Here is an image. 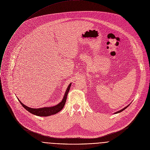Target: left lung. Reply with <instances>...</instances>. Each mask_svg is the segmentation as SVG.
<instances>
[{
	"instance_id": "obj_1",
	"label": "left lung",
	"mask_w": 150,
	"mask_h": 150,
	"mask_svg": "<svg viewBox=\"0 0 150 150\" xmlns=\"http://www.w3.org/2000/svg\"><path fill=\"white\" fill-rule=\"evenodd\" d=\"M129 105H127V106H126V107H125V108H123V109H121V110H119V111H118V112H115V113H114V114H117V113H120V112H122V111H123V110H125V109H126V108H127V107H129Z\"/></svg>"
}]
</instances>
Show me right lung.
<instances>
[{
	"label": "right lung",
	"instance_id": "1",
	"mask_svg": "<svg viewBox=\"0 0 150 150\" xmlns=\"http://www.w3.org/2000/svg\"><path fill=\"white\" fill-rule=\"evenodd\" d=\"M71 83L68 85V88H67V90L65 92L64 96L62 98V100H61V102H59L58 105H56L55 106H51V107H44V108H38V109H35V108H29L25 105H24L23 103L21 102V101L18 99V101L21 103V105L23 106V107L26 109L28 112L31 113V114H33L34 115L38 116H51L53 115H55L59 112H60L64 108L65 103L66 102L67 98L68 93L69 92V91L70 89L71 86Z\"/></svg>",
	"mask_w": 150,
	"mask_h": 150
}]
</instances>
